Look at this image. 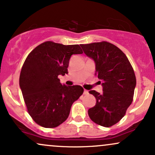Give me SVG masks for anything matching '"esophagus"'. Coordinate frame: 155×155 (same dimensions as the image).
Returning <instances> with one entry per match:
<instances>
[{
	"label": "esophagus",
	"mask_w": 155,
	"mask_h": 155,
	"mask_svg": "<svg viewBox=\"0 0 155 155\" xmlns=\"http://www.w3.org/2000/svg\"><path fill=\"white\" fill-rule=\"evenodd\" d=\"M88 94V91L84 89V94Z\"/></svg>",
	"instance_id": "obj_1"
}]
</instances>
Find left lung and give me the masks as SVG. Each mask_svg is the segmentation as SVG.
<instances>
[{
    "label": "left lung",
    "instance_id": "8db88e82",
    "mask_svg": "<svg viewBox=\"0 0 155 155\" xmlns=\"http://www.w3.org/2000/svg\"><path fill=\"white\" fill-rule=\"evenodd\" d=\"M84 53L95 63V75L102 87V94L89 93L96 105L88 110L91 120L104 127L117 124L133 101L137 80L131 63L118 47L107 42L81 45Z\"/></svg>",
    "mask_w": 155,
    "mask_h": 155
}]
</instances>
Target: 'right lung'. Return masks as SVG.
<instances>
[{"label": "right lung", "mask_w": 155, "mask_h": 155, "mask_svg": "<svg viewBox=\"0 0 155 155\" xmlns=\"http://www.w3.org/2000/svg\"><path fill=\"white\" fill-rule=\"evenodd\" d=\"M79 45L43 42L28 55L22 66L19 86L29 114L45 128H55L68 118L72 104L83 94L79 85L61 84L59 75L68 74L74 54H82Z\"/></svg>", "instance_id": "1"}]
</instances>
